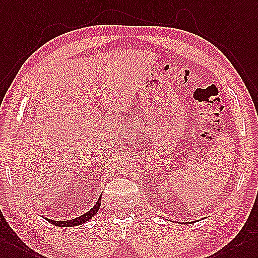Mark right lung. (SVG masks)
Wrapping results in <instances>:
<instances>
[{"label":"right lung","instance_id":"1","mask_svg":"<svg viewBox=\"0 0 258 258\" xmlns=\"http://www.w3.org/2000/svg\"><path fill=\"white\" fill-rule=\"evenodd\" d=\"M100 199H102V197L98 198L97 203L95 204V206H94L90 211L83 213V215L78 217V218L72 219V220H67V221H54V220L47 219V221L50 222L51 224H53V225H56V227H61V228H66V227L71 228V227H77V225H80V224H83L86 221H89L90 219H92V217L96 215L98 209H99V206H100Z\"/></svg>","mask_w":258,"mask_h":258}]
</instances>
